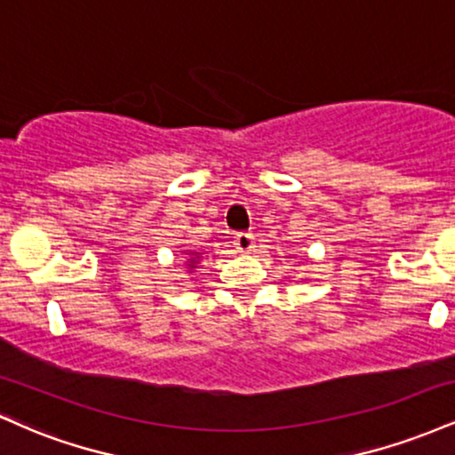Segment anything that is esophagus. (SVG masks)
Wrapping results in <instances>:
<instances>
[{"label": "esophagus", "instance_id": "obj_1", "mask_svg": "<svg viewBox=\"0 0 455 455\" xmlns=\"http://www.w3.org/2000/svg\"><path fill=\"white\" fill-rule=\"evenodd\" d=\"M235 245H237L239 252H252L254 235L252 233H239L237 237H235Z\"/></svg>", "mask_w": 455, "mask_h": 455}]
</instances>
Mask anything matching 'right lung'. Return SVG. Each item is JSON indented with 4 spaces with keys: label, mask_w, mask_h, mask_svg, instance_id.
Instances as JSON below:
<instances>
[{
    "label": "right lung",
    "mask_w": 455,
    "mask_h": 455,
    "mask_svg": "<svg viewBox=\"0 0 455 455\" xmlns=\"http://www.w3.org/2000/svg\"><path fill=\"white\" fill-rule=\"evenodd\" d=\"M190 263H192V265H195V263H196V260H195V259H190ZM192 265H190V267H192Z\"/></svg>",
    "instance_id": "obj_1"
}]
</instances>
